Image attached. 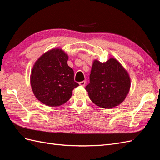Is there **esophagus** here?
<instances>
[{"label": "esophagus", "mask_w": 160, "mask_h": 160, "mask_svg": "<svg viewBox=\"0 0 160 160\" xmlns=\"http://www.w3.org/2000/svg\"><path fill=\"white\" fill-rule=\"evenodd\" d=\"M85 84H86V81H83L79 82V85H80L81 86L84 87V86L85 85Z\"/></svg>", "instance_id": "esophagus-1"}]
</instances>
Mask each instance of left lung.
Masks as SVG:
<instances>
[{
	"label": "left lung",
	"mask_w": 160,
	"mask_h": 160,
	"mask_svg": "<svg viewBox=\"0 0 160 160\" xmlns=\"http://www.w3.org/2000/svg\"><path fill=\"white\" fill-rule=\"evenodd\" d=\"M90 83L86 86L90 99L100 108L109 109L122 103L130 89L128 72L114 58L93 62Z\"/></svg>",
	"instance_id": "left-lung-1"
}]
</instances>
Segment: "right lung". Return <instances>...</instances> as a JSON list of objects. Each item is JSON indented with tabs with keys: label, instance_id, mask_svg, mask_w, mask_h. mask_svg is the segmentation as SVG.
I'll return each mask as SVG.
<instances>
[{
	"label": "right lung",
	"instance_id": "1",
	"mask_svg": "<svg viewBox=\"0 0 160 160\" xmlns=\"http://www.w3.org/2000/svg\"><path fill=\"white\" fill-rule=\"evenodd\" d=\"M68 55L54 49L42 55L33 66L31 85L37 99L48 106L64 104L79 86L74 80V71L68 65Z\"/></svg>",
	"mask_w": 160,
	"mask_h": 160
}]
</instances>
